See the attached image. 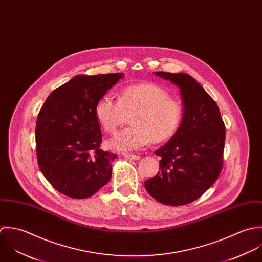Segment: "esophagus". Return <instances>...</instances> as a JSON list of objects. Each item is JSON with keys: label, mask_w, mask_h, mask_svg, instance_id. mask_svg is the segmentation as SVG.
Here are the masks:
<instances>
[{"label": "esophagus", "mask_w": 262, "mask_h": 262, "mask_svg": "<svg viewBox=\"0 0 262 262\" xmlns=\"http://www.w3.org/2000/svg\"><path fill=\"white\" fill-rule=\"evenodd\" d=\"M124 157L128 159V160H130V161H138L141 158L139 155H135V154H125Z\"/></svg>", "instance_id": "1"}]
</instances>
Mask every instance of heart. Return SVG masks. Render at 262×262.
<instances>
[{
  "instance_id": "b5f03b06",
  "label": "heart",
  "mask_w": 262,
  "mask_h": 262,
  "mask_svg": "<svg viewBox=\"0 0 262 262\" xmlns=\"http://www.w3.org/2000/svg\"><path fill=\"white\" fill-rule=\"evenodd\" d=\"M130 114L132 125L108 142L110 149L132 152L151 142H167L179 129L184 109L165 88L152 83L125 86L120 90L118 100L105 94L95 105V116L108 134L115 133Z\"/></svg>"
}]
</instances>
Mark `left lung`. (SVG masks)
<instances>
[{"mask_svg":"<svg viewBox=\"0 0 262 262\" xmlns=\"http://www.w3.org/2000/svg\"><path fill=\"white\" fill-rule=\"evenodd\" d=\"M155 74L180 88L184 115L177 133L155 152L161 170L145 187L159 203L178 207L201 198L219 178L226 127L217 105L191 76Z\"/></svg>","mask_w":262,"mask_h":262,"instance_id":"left-lung-1","label":"left lung"}]
</instances>
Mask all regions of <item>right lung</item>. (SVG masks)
I'll return each mask as SVG.
<instances>
[{
  "label": "right lung",
  "mask_w": 262,
  "mask_h": 262,
  "mask_svg": "<svg viewBox=\"0 0 262 262\" xmlns=\"http://www.w3.org/2000/svg\"><path fill=\"white\" fill-rule=\"evenodd\" d=\"M122 76L78 75L53 90L42 105L35 127L37 162L58 192L87 199L110 180L117 155L100 149L95 105Z\"/></svg>",
  "instance_id": "right-lung-1"
}]
</instances>
